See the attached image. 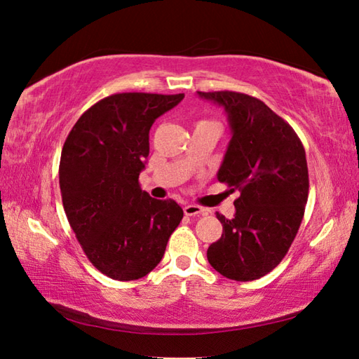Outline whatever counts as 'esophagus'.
<instances>
[{
    "mask_svg": "<svg viewBox=\"0 0 359 359\" xmlns=\"http://www.w3.org/2000/svg\"><path fill=\"white\" fill-rule=\"evenodd\" d=\"M184 213L187 217H199V215H205L207 210L204 207L196 205V204H188L184 207Z\"/></svg>",
    "mask_w": 359,
    "mask_h": 359,
    "instance_id": "34e87169",
    "label": "esophagus"
}]
</instances>
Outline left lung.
<instances>
[{
	"label": "left lung",
	"instance_id": "8db88e82",
	"mask_svg": "<svg viewBox=\"0 0 359 359\" xmlns=\"http://www.w3.org/2000/svg\"><path fill=\"white\" fill-rule=\"evenodd\" d=\"M198 94L227 113L232 140L218 180L240 193L232 219L217 213L223 233L208 246V264L233 281H254L279 265L302 224L309 193L304 147L295 130L256 97Z\"/></svg>",
	"mask_w": 359,
	"mask_h": 359
}]
</instances>
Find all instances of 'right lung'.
<instances>
[{
  "label": "right lung",
  "instance_id": "1",
  "mask_svg": "<svg viewBox=\"0 0 359 359\" xmlns=\"http://www.w3.org/2000/svg\"><path fill=\"white\" fill-rule=\"evenodd\" d=\"M182 99L184 94L108 95L81 114L64 142L60 187L69 224L90 264L117 281L151 273L184 218L177 202L151 198L138 180L149 130Z\"/></svg>",
  "mask_w": 359,
  "mask_h": 359
}]
</instances>
